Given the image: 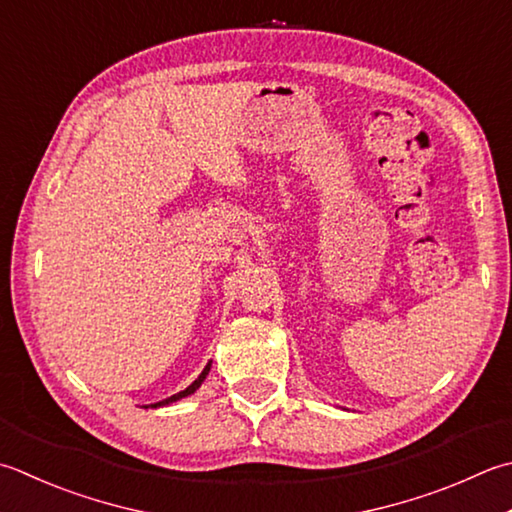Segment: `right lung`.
Returning a JSON list of instances; mask_svg holds the SVG:
<instances>
[{
  "label": "right lung",
  "instance_id": "1",
  "mask_svg": "<svg viewBox=\"0 0 512 512\" xmlns=\"http://www.w3.org/2000/svg\"><path fill=\"white\" fill-rule=\"evenodd\" d=\"M210 364L213 362H208L206 364V368L202 370V373H199V377L195 379L193 384H190L186 390H179L177 395H170V397H166V399H162V402H155V404H148V406H144V408H162V406H168V404H175V402H179V399H184V397H188V395H193L195 390L204 384V379H206V375L210 373Z\"/></svg>",
  "mask_w": 512,
  "mask_h": 512
}]
</instances>
